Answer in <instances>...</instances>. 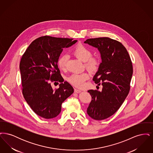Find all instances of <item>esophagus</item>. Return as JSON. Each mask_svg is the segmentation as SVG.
<instances>
[{"label":"esophagus","mask_w":153,"mask_h":153,"mask_svg":"<svg viewBox=\"0 0 153 153\" xmlns=\"http://www.w3.org/2000/svg\"><path fill=\"white\" fill-rule=\"evenodd\" d=\"M81 92V90H79V89H76V88L74 89V92H75V93H77V94H78V93H80Z\"/></svg>","instance_id":"1"}]
</instances>
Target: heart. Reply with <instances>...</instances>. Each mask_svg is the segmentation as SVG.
<instances>
[{
  "instance_id": "obj_1",
  "label": "heart",
  "mask_w": 153,
  "mask_h": 153,
  "mask_svg": "<svg viewBox=\"0 0 153 153\" xmlns=\"http://www.w3.org/2000/svg\"><path fill=\"white\" fill-rule=\"evenodd\" d=\"M74 55L82 62H85V66L90 71H95L98 65L99 61L97 58L91 57L92 51L84 45H77L73 51ZM68 56L63 54L59 58L57 62L58 68L61 70L65 69ZM89 75L87 73H73L69 76L68 81L77 87L82 88L84 86L85 81L89 78Z\"/></svg>"
}]
</instances>
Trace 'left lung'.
<instances>
[{"label":"left lung","mask_w":153,"mask_h":153,"mask_svg":"<svg viewBox=\"0 0 153 153\" xmlns=\"http://www.w3.org/2000/svg\"><path fill=\"white\" fill-rule=\"evenodd\" d=\"M84 43L97 48L102 59L93 80L102 84V91H88L92 100L87 112L95 120H104L117 112L128 94L133 73L131 58L122 44L108 37L88 39Z\"/></svg>","instance_id":"8db88e82"}]
</instances>
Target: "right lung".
I'll use <instances>...</instances> for the list:
<instances>
[{"mask_svg":"<svg viewBox=\"0 0 153 153\" xmlns=\"http://www.w3.org/2000/svg\"><path fill=\"white\" fill-rule=\"evenodd\" d=\"M77 42L69 38L41 36L33 41L22 56L19 65L22 93L38 116L48 119L57 117L62 103L73 94L72 86L67 81L63 82L57 62L63 49ZM53 81L60 82L58 89L51 87Z\"/></svg>","mask_w":153,"mask_h":153,"instance_id":"obj_1","label":"right lung"}]
</instances>
